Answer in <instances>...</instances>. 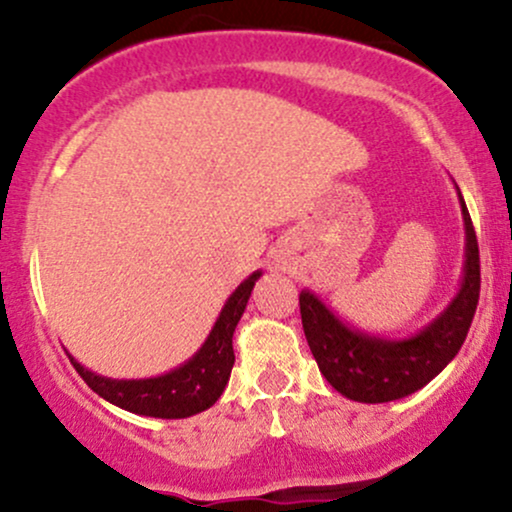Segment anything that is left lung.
Masks as SVG:
<instances>
[{
	"instance_id": "8db88e82",
	"label": "left lung",
	"mask_w": 512,
	"mask_h": 512,
	"mask_svg": "<svg viewBox=\"0 0 512 512\" xmlns=\"http://www.w3.org/2000/svg\"><path fill=\"white\" fill-rule=\"evenodd\" d=\"M464 264L460 289L428 325L409 337H385L342 320L317 293L303 289L301 320L317 368L339 395L363 404H383L414 395L431 383L467 339L479 303V245L464 204Z\"/></svg>"
}]
</instances>
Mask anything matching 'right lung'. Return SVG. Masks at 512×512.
<instances>
[{
  "label": "right lung",
  "mask_w": 512,
  "mask_h": 512,
  "mask_svg": "<svg viewBox=\"0 0 512 512\" xmlns=\"http://www.w3.org/2000/svg\"><path fill=\"white\" fill-rule=\"evenodd\" d=\"M262 276V269L252 272L248 279L238 284V289L226 298L214 327L204 339V344L180 366L170 368L168 373L154 378H108V375L93 373L91 368L81 366L69 354V361L76 373L86 380V385L115 407L132 411L139 416H154V419H187L199 411L214 407L216 399L226 390L231 368L236 363L233 354V332H236L255 281Z\"/></svg>",
  "instance_id": "obj_1"
}]
</instances>
